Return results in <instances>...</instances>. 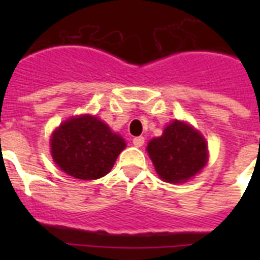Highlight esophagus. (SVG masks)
Masks as SVG:
<instances>
[{
    "label": "esophagus",
    "mask_w": 260,
    "mask_h": 260,
    "mask_svg": "<svg viewBox=\"0 0 260 260\" xmlns=\"http://www.w3.org/2000/svg\"><path fill=\"white\" fill-rule=\"evenodd\" d=\"M133 143L135 147H142L144 144V138L143 137H137L133 139Z\"/></svg>",
    "instance_id": "34e87169"
}]
</instances>
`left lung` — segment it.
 <instances>
[{
	"instance_id": "obj_1",
	"label": "left lung",
	"mask_w": 260,
	"mask_h": 260,
	"mask_svg": "<svg viewBox=\"0 0 260 260\" xmlns=\"http://www.w3.org/2000/svg\"><path fill=\"white\" fill-rule=\"evenodd\" d=\"M160 178L169 183L185 182L207 162V143L190 125L174 121L160 138L147 147Z\"/></svg>"
}]
</instances>
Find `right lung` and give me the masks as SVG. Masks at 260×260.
Listing matches in <instances>:
<instances>
[{
  "label": "right lung",
  "instance_id": "1",
  "mask_svg": "<svg viewBox=\"0 0 260 260\" xmlns=\"http://www.w3.org/2000/svg\"><path fill=\"white\" fill-rule=\"evenodd\" d=\"M50 146L61 171L79 180H96L109 173L126 144L102 119L86 114L62 123Z\"/></svg>",
  "mask_w": 260,
  "mask_h": 260
}]
</instances>
